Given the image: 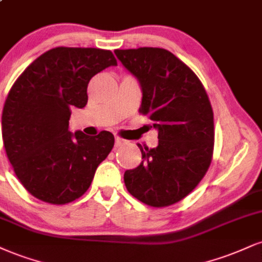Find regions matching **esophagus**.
<instances>
[{
	"instance_id": "esophagus-1",
	"label": "esophagus",
	"mask_w": 262,
	"mask_h": 262,
	"mask_svg": "<svg viewBox=\"0 0 262 262\" xmlns=\"http://www.w3.org/2000/svg\"><path fill=\"white\" fill-rule=\"evenodd\" d=\"M123 144H125V140L122 139L121 137H115V146L118 147V146H122Z\"/></svg>"
}]
</instances>
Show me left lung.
<instances>
[{
  "instance_id": "1",
  "label": "left lung",
  "mask_w": 262,
  "mask_h": 262,
  "mask_svg": "<svg viewBox=\"0 0 262 262\" xmlns=\"http://www.w3.org/2000/svg\"><path fill=\"white\" fill-rule=\"evenodd\" d=\"M115 53L139 81V112L159 132L154 149L138 144L143 161L124 172L125 187L149 206H169L191 193L210 167L215 130L209 96L196 74L165 49Z\"/></svg>"
}]
</instances>
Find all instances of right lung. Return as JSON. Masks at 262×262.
<instances>
[{
  "label": "right lung",
  "mask_w": 262,
  "mask_h": 262,
  "mask_svg": "<svg viewBox=\"0 0 262 262\" xmlns=\"http://www.w3.org/2000/svg\"><path fill=\"white\" fill-rule=\"evenodd\" d=\"M110 50L56 47L25 68L9 90L2 112V139L15 176L33 196L64 205L90 187L115 137L69 132L73 107L88 102L94 75L116 66Z\"/></svg>",
  "instance_id": "1"
}]
</instances>
